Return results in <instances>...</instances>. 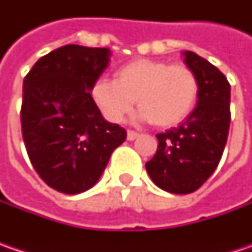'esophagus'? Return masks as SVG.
<instances>
[{
	"label": "esophagus",
	"mask_w": 252,
	"mask_h": 252,
	"mask_svg": "<svg viewBox=\"0 0 252 252\" xmlns=\"http://www.w3.org/2000/svg\"><path fill=\"white\" fill-rule=\"evenodd\" d=\"M139 137V133L134 130H127V140H134V139H137Z\"/></svg>",
	"instance_id": "1"
}]
</instances>
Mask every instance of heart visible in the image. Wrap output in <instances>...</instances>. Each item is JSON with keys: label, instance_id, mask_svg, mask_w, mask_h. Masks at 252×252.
Instances as JSON below:
<instances>
[{"label": "heart", "instance_id": "heart-1", "mask_svg": "<svg viewBox=\"0 0 252 252\" xmlns=\"http://www.w3.org/2000/svg\"><path fill=\"white\" fill-rule=\"evenodd\" d=\"M199 90L198 75L188 65L139 59L121 65L115 81L99 80L92 88V96L112 123L125 121L137 99L141 121L172 127L193 111Z\"/></svg>", "mask_w": 252, "mask_h": 252}]
</instances>
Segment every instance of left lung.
Listing matches in <instances>:
<instances>
[{
	"label": "left lung",
	"instance_id": "8db88e82",
	"mask_svg": "<svg viewBox=\"0 0 252 252\" xmlns=\"http://www.w3.org/2000/svg\"><path fill=\"white\" fill-rule=\"evenodd\" d=\"M185 64L199 78L196 108L177 127L158 133V147L146 162L151 181L171 193L199 189L218 168L230 127V84L224 74L193 52Z\"/></svg>",
	"mask_w": 252,
	"mask_h": 252
}]
</instances>
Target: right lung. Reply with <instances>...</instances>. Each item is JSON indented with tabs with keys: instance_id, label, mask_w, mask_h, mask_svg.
I'll use <instances>...</instances> for the list:
<instances>
[{
	"instance_id": "add662e5",
	"label": "right lung",
	"mask_w": 252,
	"mask_h": 252,
	"mask_svg": "<svg viewBox=\"0 0 252 252\" xmlns=\"http://www.w3.org/2000/svg\"><path fill=\"white\" fill-rule=\"evenodd\" d=\"M111 50L65 44L40 57L24 80L21 125L29 160L59 192L92 188L126 130L102 118L91 91Z\"/></svg>"
}]
</instances>
